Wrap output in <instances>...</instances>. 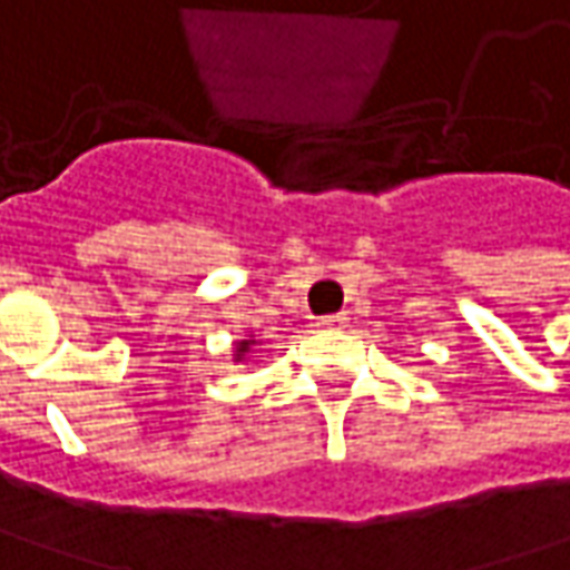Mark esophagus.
<instances>
[{
  "instance_id": "1",
  "label": "esophagus",
  "mask_w": 570,
  "mask_h": 570,
  "mask_svg": "<svg viewBox=\"0 0 570 570\" xmlns=\"http://www.w3.org/2000/svg\"><path fill=\"white\" fill-rule=\"evenodd\" d=\"M347 323V313H330V316H320V326L323 330H342Z\"/></svg>"
}]
</instances>
